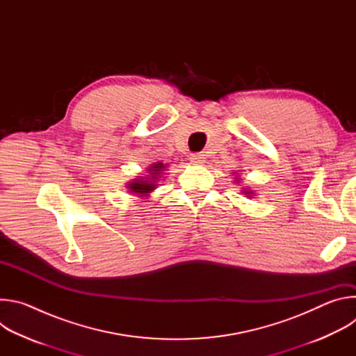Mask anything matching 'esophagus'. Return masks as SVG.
Returning a JSON list of instances; mask_svg holds the SVG:
<instances>
[{
    "instance_id": "obj_1",
    "label": "esophagus",
    "mask_w": 356,
    "mask_h": 356,
    "mask_svg": "<svg viewBox=\"0 0 356 356\" xmlns=\"http://www.w3.org/2000/svg\"><path fill=\"white\" fill-rule=\"evenodd\" d=\"M190 162H191V165H202L204 163V155L193 154V155H190Z\"/></svg>"
}]
</instances>
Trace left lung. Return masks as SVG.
I'll return each mask as SVG.
<instances>
[{
    "mask_svg": "<svg viewBox=\"0 0 356 356\" xmlns=\"http://www.w3.org/2000/svg\"><path fill=\"white\" fill-rule=\"evenodd\" d=\"M232 175H236L234 181H235L236 184H238V183H241V179L238 177V173H232ZM241 193H243L246 197H252V195H255V193H253V190H250V188H242V191H241Z\"/></svg>",
    "mask_w": 356,
    "mask_h": 356,
    "instance_id": "obj_1",
    "label": "left lung"
}]
</instances>
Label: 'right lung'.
<instances>
[{"label": "right lung", "mask_w": 356, "mask_h": 356, "mask_svg": "<svg viewBox=\"0 0 356 356\" xmlns=\"http://www.w3.org/2000/svg\"><path fill=\"white\" fill-rule=\"evenodd\" d=\"M168 165H163L162 162H156L154 165H150L146 169V175L138 176L136 179H132L128 181L127 188L129 190L131 194H135L136 197L145 198L147 197L152 191H154L158 187V181L163 180V172L166 170Z\"/></svg>", "instance_id": "1"}]
</instances>
